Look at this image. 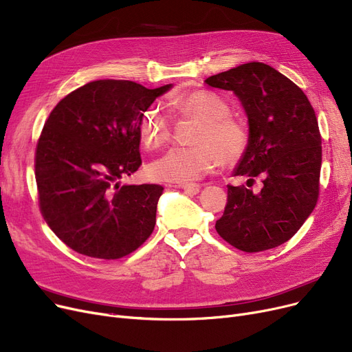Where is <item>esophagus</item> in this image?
I'll list each match as a JSON object with an SVG mask.
<instances>
[{
	"mask_svg": "<svg viewBox=\"0 0 352 352\" xmlns=\"http://www.w3.org/2000/svg\"><path fill=\"white\" fill-rule=\"evenodd\" d=\"M173 188H180V189L185 190L188 195H197L200 192V186L196 185V183H186V185L173 186Z\"/></svg>",
	"mask_w": 352,
	"mask_h": 352,
	"instance_id": "esophagus-1",
	"label": "esophagus"
}]
</instances>
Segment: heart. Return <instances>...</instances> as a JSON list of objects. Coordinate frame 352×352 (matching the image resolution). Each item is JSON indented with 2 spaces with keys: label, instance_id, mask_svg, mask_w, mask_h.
Here are the masks:
<instances>
[{
  "label": "heart",
  "instance_id": "obj_1",
  "mask_svg": "<svg viewBox=\"0 0 352 352\" xmlns=\"http://www.w3.org/2000/svg\"><path fill=\"white\" fill-rule=\"evenodd\" d=\"M176 117L199 122L192 135L190 147H173L148 166L155 180L188 183L213 172L221 160L238 163L249 144V133L243 123L230 116L225 98L210 90L180 94L169 103ZM142 138L147 147L164 144L170 138V126L157 110H150L142 122Z\"/></svg>",
  "mask_w": 352,
  "mask_h": 352
}]
</instances>
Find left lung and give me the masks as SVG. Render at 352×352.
<instances>
[{"label": "left lung", "instance_id": "obj_1", "mask_svg": "<svg viewBox=\"0 0 352 352\" xmlns=\"http://www.w3.org/2000/svg\"><path fill=\"white\" fill-rule=\"evenodd\" d=\"M233 91L246 113L249 144L233 170L246 186H228L216 230L243 252L289 241L312 213L320 193L321 135L315 111L295 82L263 63H246L205 80ZM255 178L256 191L249 190Z\"/></svg>", "mask_w": 352, "mask_h": 352}]
</instances>
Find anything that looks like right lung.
<instances>
[{"mask_svg": "<svg viewBox=\"0 0 352 352\" xmlns=\"http://www.w3.org/2000/svg\"><path fill=\"white\" fill-rule=\"evenodd\" d=\"M172 85L97 80L50 113L36 150L40 209L76 252L119 259L152 235L160 185H122L140 164L143 113Z\"/></svg>", "mask_w": 352, "mask_h": 352, "instance_id": "obj_1", "label": "right lung"}]
</instances>
